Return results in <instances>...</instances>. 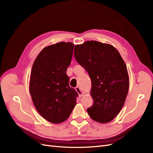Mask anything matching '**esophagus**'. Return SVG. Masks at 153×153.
I'll use <instances>...</instances> for the list:
<instances>
[{
  "mask_svg": "<svg viewBox=\"0 0 153 153\" xmlns=\"http://www.w3.org/2000/svg\"><path fill=\"white\" fill-rule=\"evenodd\" d=\"M75 90H76V91H77V93H78L79 96L80 97H82V91H81V90L80 89V88L79 87V86H77V87H76Z\"/></svg>",
  "mask_w": 153,
  "mask_h": 153,
  "instance_id": "34e87169",
  "label": "esophagus"
}]
</instances>
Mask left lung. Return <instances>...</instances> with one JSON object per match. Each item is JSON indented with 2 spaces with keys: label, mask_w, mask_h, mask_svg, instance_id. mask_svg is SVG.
<instances>
[{
  "label": "left lung",
  "mask_w": 153,
  "mask_h": 153,
  "mask_svg": "<svg viewBox=\"0 0 153 153\" xmlns=\"http://www.w3.org/2000/svg\"><path fill=\"white\" fill-rule=\"evenodd\" d=\"M74 57L91 79L93 104L87 109L88 114L97 122H110L119 114L128 92L124 60L114 46L96 41L76 45Z\"/></svg>",
  "instance_id": "obj_1"
}]
</instances>
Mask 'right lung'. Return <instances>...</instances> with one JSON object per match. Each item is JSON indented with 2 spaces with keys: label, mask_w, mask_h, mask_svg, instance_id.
Instances as JSON below:
<instances>
[{
  "label": "right lung",
  "mask_w": 153,
  "mask_h": 153,
  "mask_svg": "<svg viewBox=\"0 0 153 153\" xmlns=\"http://www.w3.org/2000/svg\"><path fill=\"white\" fill-rule=\"evenodd\" d=\"M74 44L61 42L44 48L32 65L30 85L36 109L52 123L67 120L76 104L77 93L69 86L67 69Z\"/></svg>",
  "instance_id": "right-lung-1"
}]
</instances>
